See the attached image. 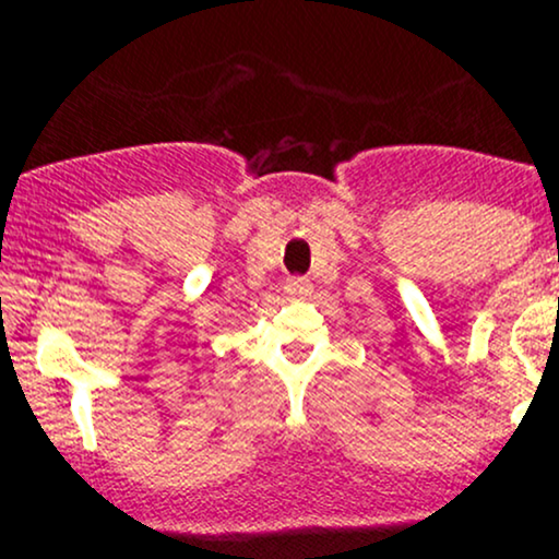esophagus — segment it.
Returning <instances> with one entry per match:
<instances>
[{"instance_id":"34e87169","label":"esophagus","mask_w":559,"mask_h":559,"mask_svg":"<svg viewBox=\"0 0 559 559\" xmlns=\"http://www.w3.org/2000/svg\"><path fill=\"white\" fill-rule=\"evenodd\" d=\"M284 288H286L288 297H305V294H310V281L299 278V275H294V278L286 281Z\"/></svg>"}]
</instances>
